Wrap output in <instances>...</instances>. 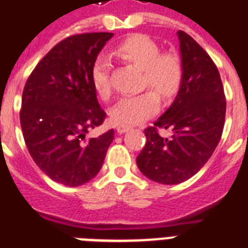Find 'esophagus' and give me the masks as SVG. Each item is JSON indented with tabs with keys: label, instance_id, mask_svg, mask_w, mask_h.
Segmentation results:
<instances>
[{
	"label": "esophagus",
	"instance_id": "1",
	"mask_svg": "<svg viewBox=\"0 0 248 248\" xmlns=\"http://www.w3.org/2000/svg\"><path fill=\"white\" fill-rule=\"evenodd\" d=\"M130 129H132V128H130V126H128V125H119L118 128H116V132L119 133V134H124V133L129 132Z\"/></svg>",
	"mask_w": 248,
	"mask_h": 248
}]
</instances>
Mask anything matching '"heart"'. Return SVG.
Returning <instances> with one entry per match:
<instances>
[{
  "label": "heart",
  "instance_id": "obj_1",
  "mask_svg": "<svg viewBox=\"0 0 248 248\" xmlns=\"http://www.w3.org/2000/svg\"><path fill=\"white\" fill-rule=\"evenodd\" d=\"M116 58L132 63L143 71L141 86L147 90L138 95L122 98L110 110L113 122L122 125H135L149 119L159 109V95L163 100H172L183 84L185 67L174 52H160V46L149 36L137 33L126 37L114 48ZM95 92L100 98L111 96L110 63L105 58L95 61L92 70Z\"/></svg>",
  "mask_w": 248,
  "mask_h": 248
}]
</instances>
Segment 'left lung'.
<instances>
[{
    "label": "left lung",
    "mask_w": 248,
    "mask_h": 248,
    "mask_svg": "<svg viewBox=\"0 0 248 248\" xmlns=\"http://www.w3.org/2000/svg\"><path fill=\"white\" fill-rule=\"evenodd\" d=\"M185 78L166 113L144 130L147 143L137 156L140 172L162 185H178L207 163L221 139L226 98L218 69L185 31L177 32ZM159 128L172 132L169 139Z\"/></svg>",
    "instance_id": "8db88e82"
}]
</instances>
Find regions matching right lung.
<instances>
[{"instance_id":"add662e5","label":"right lung","mask_w":248,"mask_h":248,"mask_svg":"<svg viewBox=\"0 0 248 248\" xmlns=\"http://www.w3.org/2000/svg\"><path fill=\"white\" fill-rule=\"evenodd\" d=\"M111 32L73 35L42 58L22 93L20 122L30 155L52 181L78 187L103 166L114 129L86 139L105 111L93 85L92 70Z\"/></svg>"}]
</instances>
